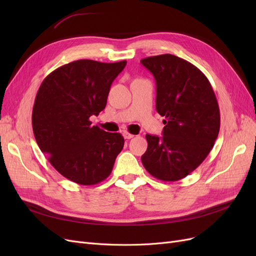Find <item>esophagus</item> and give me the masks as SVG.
<instances>
[{"label":"esophagus","instance_id":"1","mask_svg":"<svg viewBox=\"0 0 256 256\" xmlns=\"http://www.w3.org/2000/svg\"><path fill=\"white\" fill-rule=\"evenodd\" d=\"M122 136H124V138H127V140H129V138H132L134 136V134L128 132V131H124V132H122Z\"/></svg>","mask_w":256,"mask_h":256}]
</instances>
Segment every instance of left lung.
<instances>
[{
  "instance_id": "obj_1",
  "label": "left lung",
  "mask_w": 256,
  "mask_h": 256,
  "mask_svg": "<svg viewBox=\"0 0 256 256\" xmlns=\"http://www.w3.org/2000/svg\"><path fill=\"white\" fill-rule=\"evenodd\" d=\"M141 63L154 76L156 110L166 116L164 136L146 134L142 164L159 180H180L212 150L220 130L219 104L206 76L188 60L161 54Z\"/></svg>"
}]
</instances>
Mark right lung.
Masks as SVG:
<instances>
[{
    "mask_svg": "<svg viewBox=\"0 0 256 256\" xmlns=\"http://www.w3.org/2000/svg\"><path fill=\"white\" fill-rule=\"evenodd\" d=\"M126 64L74 60L49 74L37 92L32 113L36 142L52 166L76 184L104 180L122 150L120 134L92 126L90 118L104 109L111 84Z\"/></svg>",
    "mask_w": 256,
    "mask_h": 256,
    "instance_id": "add662e5",
    "label": "right lung"
}]
</instances>
